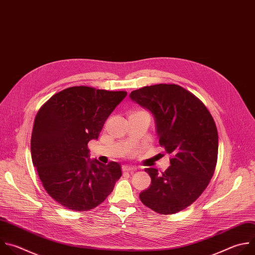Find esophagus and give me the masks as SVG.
<instances>
[{"instance_id":"1","label":"esophagus","mask_w":255,"mask_h":255,"mask_svg":"<svg viewBox=\"0 0 255 255\" xmlns=\"http://www.w3.org/2000/svg\"><path fill=\"white\" fill-rule=\"evenodd\" d=\"M135 170H136V168L132 167V166H128V165L123 166V171L124 172H134Z\"/></svg>"}]
</instances>
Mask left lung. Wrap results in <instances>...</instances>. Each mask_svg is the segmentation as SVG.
<instances>
[{
	"label": "left lung",
	"mask_w": 255,
	"mask_h": 255,
	"mask_svg": "<svg viewBox=\"0 0 255 255\" xmlns=\"http://www.w3.org/2000/svg\"><path fill=\"white\" fill-rule=\"evenodd\" d=\"M129 96L154 116L160 145L171 155L165 172L144 170L151 184L139 199L159 214L178 213L193 204L213 177L218 156L215 122L204 104L178 84L144 86Z\"/></svg>",
	"instance_id": "left-lung-1"
}]
</instances>
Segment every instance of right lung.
Listing matches in <instances>:
<instances>
[{"instance_id":"right-lung-1","label":"right lung","mask_w":255,"mask_h":255,"mask_svg":"<svg viewBox=\"0 0 255 255\" xmlns=\"http://www.w3.org/2000/svg\"><path fill=\"white\" fill-rule=\"evenodd\" d=\"M127 91L72 86L54 94L36 115L31 156L49 196L72 211L103 203L122 176L121 165L90 161L87 143L103 127Z\"/></svg>"}]
</instances>
